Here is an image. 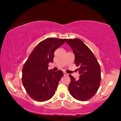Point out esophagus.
Segmentation results:
<instances>
[{
  "instance_id": "esophagus-1",
  "label": "esophagus",
  "mask_w": 121,
  "mask_h": 121,
  "mask_svg": "<svg viewBox=\"0 0 121 121\" xmlns=\"http://www.w3.org/2000/svg\"><path fill=\"white\" fill-rule=\"evenodd\" d=\"M63 75H64L65 76H68V73H65V72H63Z\"/></svg>"
}]
</instances>
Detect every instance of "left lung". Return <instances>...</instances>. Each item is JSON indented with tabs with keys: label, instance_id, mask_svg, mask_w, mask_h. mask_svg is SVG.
I'll use <instances>...</instances> for the list:
<instances>
[{
	"label": "left lung",
	"instance_id": "left-lung-1",
	"mask_svg": "<svg viewBox=\"0 0 121 121\" xmlns=\"http://www.w3.org/2000/svg\"><path fill=\"white\" fill-rule=\"evenodd\" d=\"M65 40L75 54V63L79 67L77 70L80 75L78 81L69 75L70 78L69 93L76 100L86 101L95 95L99 88L101 79L100 65L92 52L81 39Z\"/></svg>",
	"mask_w": 121,
	"mask_h": 121
}]
</instances>
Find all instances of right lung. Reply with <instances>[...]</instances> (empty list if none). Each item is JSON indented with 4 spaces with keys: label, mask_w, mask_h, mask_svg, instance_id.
Segmentation results:
<instances>
[{
    "label": "right lung",
    "mask_w": 121,
    "mask_h": 121,
    "mask_svg": "<svg viewBox=\"0 0 121 121\" xmlns=\"http://www.w3.org/2000/svg\"><path fill=\"white\" fill-rule=\"evenodd\" d=\"M63 39L48 38L38 43L29 55L22 69V82L26 93L39 102L50 100L54 95L63 71L48 69L54 51L64 44Z\"/></svg>",
    "instance_id": "1"
}]
</instances>
